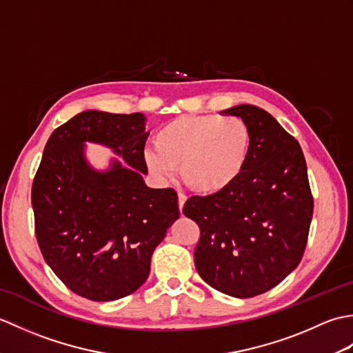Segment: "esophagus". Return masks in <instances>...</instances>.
<instances>
[{"instance_id": "esophagus-1", "label": "esophagus", "mask_w": 353, "mask_h": 353, "mask_svg": "<svg viewBox=\"0 0 353 353\" xmlns=\"http://www.w3.org/2000/svg\"><path fill=\"white\" fill-rule=\"evenodd\" d=\"M177 197H179V209H181V212H182L183 205H185V201H186V196H185L183 192H179Z\"/></svg>"}]
</instances>
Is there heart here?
I'll return each mask as SVG.
<instances>
[{"instance_id":"1","label":"heart","mask_w":353,"mask_h":353,"mask_svg":"<svg viewBox=\"0 0 353 353\" xmlns=\"http://www.w3.org/2000/svg\"><path fill=\"white\" fill-rule=\"evenodd\" d=\"M250 150V130L239 117L185 115L165 124L144 162L157 179L181 168L183 182L199 192H219L234 183Z\"/></svg>"}]
</instances>
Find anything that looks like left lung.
Here are the masks:
<instances>
[{
    "instance_id": "8db88e82",
    "label": "left lung",
    "mask_w": 353,
    "mask_h": 353,
    "mask_svg": "<svg viewBox=\"0 0 353 353\" xmlns=\"http://www.w3.org/2000/svg\"><path fill=\"white\" fill-rule=\"evenodd\" d=\"M243 119L250 150L241 174L223 191L186 200L183 214L200 228L199 274L232 297L262 294L301 262L314 200L299 142L264 109L223 110Z\"/></svg>"
}]
</instances>
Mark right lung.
<instances>
[{"instance_id": "add662e5", "label": "right lung", "mask_w": 353, "mask_h": 353, "mask_svg": "<svg viewBox=\"0 0 353 353\" xmlns=\"http://www.w3.org/2000/svg\"><path fill=\"white\" fill-rule=\"evenodd\" d=\"M142 114L85 110L51 133L32 186L34 230L43 259L76 294L95 302L132 294L147 281L152 254L179 219L177 192L153 190ZM112 148L127 165L87 163L84 142Z\"/></svg>"}]
</instances>
